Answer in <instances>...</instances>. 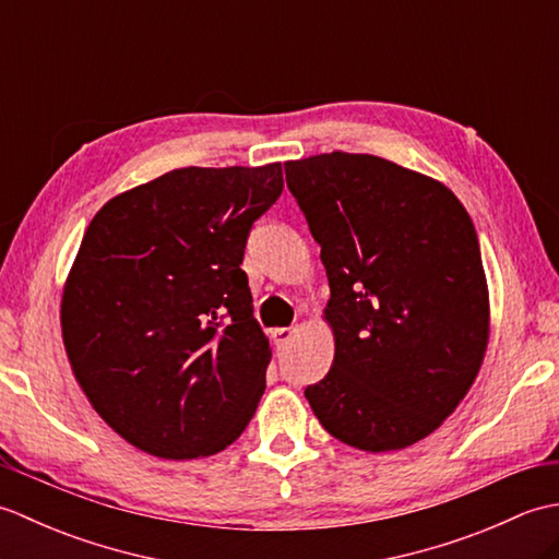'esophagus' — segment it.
I'll list each match as a JSON object with an SVG mask.
<instances>
[{
    "mask_svg": "<svg viewBox=\"0 0 559 559\" xmlns=\"http://www.w3.org/2000/svg\"><path fill=\"white\" fill-rule=\"evenodd\" d=\"M295 334H298V326H278V329L271 331V338H273V343H276L278 348H283V346H288L290 338Z\"/></svg>",
    "mask_w": 559,
    "mask_h": 559,
    "instance_id": "34e87169",
    "label": "esophagus"
}]
</instances>
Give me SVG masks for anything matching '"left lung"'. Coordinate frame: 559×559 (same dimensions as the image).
I'll list each match as a JSON object with an SVG mask.
<instances>
[{
  "mask_svg": "<svg viewBox=\"0 0 559 559\" xmlns=\"http://www.w3.org/2000/svg\"><path fill=\"white\" fill-rule=\"evenodd\" d=\"M286 182L322 247L336 338L305 399L350 447L415 444L466 396L488 346L473 221L442 182L367 153L290 160Z\"/></svg>",
  "mask_w": 559,
  "mask_h": 559,
  "instance_id": "obj_1",
  "label": "left lung"
}]
</instances>
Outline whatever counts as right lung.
I'll list each match as a JSON object with an SVG mask.
<instances>
[{
    "instance_id": "obj_1",
    "label": "right lung",
    "mask_w": 559,
    "mask_h": 559,
    "mask_svg": "<svg viewBox=\"0 0 559 559\" xmlns=\"http://www.w3.org/2000/svg\"><path fill=\"white\" fill-rule=\"evenodd\" d=\"M281 192V163L180 168L91 221L62 295V336L83 394L129 444L211 456L252 420L271 348L240 264Z\"/></svg>"
}]
</instances>
